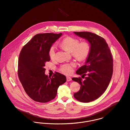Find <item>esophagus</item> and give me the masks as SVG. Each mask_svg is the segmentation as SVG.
<instances>
[{"label": "esophagus", "mask_w": 130, "mask_h": 130, "mask_svg": "<svg viewBox=\"0 0 130 130\" xmlns=\"http://www.w3.org/2000/svg\"><path fill=\"white\" fill-rule=\"evenodd\" d=\"M66 79H67V82L71 81V77H69V76H67V77H66Z\"/></svg>", "instance_id": "34e87169"}]
</instances>
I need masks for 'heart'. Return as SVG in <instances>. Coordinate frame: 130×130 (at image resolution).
Here are the masks:
<instances>
[{
  "instance_id": "heart-1",
  "label": "heart",
  "mask_w": 130,
  "mask_h": 130,
  "mask_svg": "<svg viewBox=\"0 0 130 130\" xmlns=\"http://www.w3.org/2000/svg\"><path fill=\"white\" fill-rule=\"evenodd\" d=\"M62 47L71 53L72 56L78 61H84L87 59L90 54L91 46L90 43L87 41H79L76 38L68 37L65 38L61 43ZM56 47L54 45L50 50L49 55L52 59H54L56 56ZM76 66L74 62L66 63L63 65L60 68L62 72L65 74H71Z\"/></svg>"
}]
</instances>
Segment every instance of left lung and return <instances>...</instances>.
Returning a JSON list of instances; mask_svg holds the SVG:
<instances>
[{
    "instance_id": "left-lung-1",
    "label": "left lung",
    "mask_w": 130,
    "mask_h": 130,
    "mask_svg": "<svg viewBox=\"0 0 130 130\" xmlns=\"http://www.w3.org/2000/svg\"><path fill=\"white\" fill-rule=\"evenodd\" d=\"M73 33L87 40L91 46L85 64L76 71V74L87 77L83 80L80 77L72 78L80 85V90L73 94L74 98L82 103H89L98 99L107 89L113 74L112 56L102 37L90 32Z\"/></svg>"
}]
</instances>
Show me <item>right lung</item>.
Wrapping results in <instances>:
<instances>
[{"label":"right lung","instance_id":"add662e5","mask_svg":"<svg viewBox=\"0 0 130 130\" xmlns=\"http://www.w3.org/2000/svg\"><path fill=\"white\" fill-rule=\"evenodd\" d=\"M62 35L37 34L20 53L18 77L25 92L34 101L47 103L53 100L59 86L66 81V76L59 72H56L52 77L45 74V63L51 60L50 50Z\"/></svg>","mask_w":130,"mask_h":130}]
</instances>
